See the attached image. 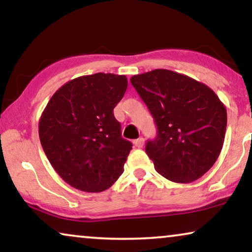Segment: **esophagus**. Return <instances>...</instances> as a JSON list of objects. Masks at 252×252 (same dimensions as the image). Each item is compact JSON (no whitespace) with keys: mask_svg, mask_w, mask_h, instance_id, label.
Returning <instances> with one entry per match:
<instances>
[{"mask_svg":"<svg viewBox=\"0 0 252 252\" xmlns=\"http://www.w3.org/2000/svg\"><path fill=\"white\" fill-rule=\"evenodd\" d=\"M144 143H145V140H144V138H142V137H140V138H138V139L133 140V144H135V146L138 147V149H140V147L144 146Z\"/></svg>","mask_w":252,"mask_h":252,"instance_id":"34e87169","label":"esophagus"}]
</instances>
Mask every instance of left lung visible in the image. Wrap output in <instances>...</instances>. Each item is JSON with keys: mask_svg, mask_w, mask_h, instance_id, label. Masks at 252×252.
Segmentation results:
<instances>
[{"mask_svg": "<svg viewBox=\"0 0 252 252\" xmlns=\"http://www.w3.org/2000/svg\"><path fill=\"white\" fill-rule=\"evenodd\" d=\"M132 86L158 126L145 151L161 176L176 183L198 180L222 149L227 110L212 89L166 69L135 75Z\"/></svg>", "mask_w": 252, "mask_h": 252, "instance_id": "1", "label": "left lung"}]
</instances>
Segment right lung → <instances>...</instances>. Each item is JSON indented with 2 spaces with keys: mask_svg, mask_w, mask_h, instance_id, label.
Instances as JSON below:
<instances>
[{
  "mask_svg": "<svg viewBox=\"0 0 252 252\" xmlns=\"http://www.w3.org/2000/svg\"><path fill=\"white\" fill-rule=\"evenodd\" d=\"M126 87L124 75L80 76L60 87L43 109L40 143L55 172L75 189L101 192L123 173L132 145L121 137L113 109Z\"/></svg>",
  "mask_w": 252,
  "mask_h": 252,
  "instance_id": "add662e5",
  "label": "right lung"
}]
</instances>
